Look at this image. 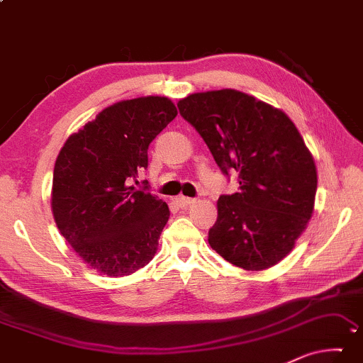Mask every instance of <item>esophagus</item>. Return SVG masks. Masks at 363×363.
<instances>
[{
  "label": "esophagus",
  "mask_w": 363,
  "mask_h": 363,
  "mask_svg": "<svg viewBox=\"0 0 363 363\" xmlns=\"http://www.w3.org/2000/svg\"><path fill=\"white\" fill-rule=\"evenodd\" d=\"M195 202V199H191V197H184V195H179V197H176V203L177 206H181V208H184V206L191 205Z\"/></svg>",
  "instance_id": "1"
}]
</instances>
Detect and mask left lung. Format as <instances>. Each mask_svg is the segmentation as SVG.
<instances>
[{"mask_svg":"<svg viewBox=\"0 0 363 363\" xmlns=\"http://www.w3.org/2000/svg\"><path fill=\"white\" fill-rule=\"evenodd\" d=\"M239 192L221 195L208 242L235 267L260 272L294 249L313 215L316 166L294 123L244 91L192 94L177 103Z\"/></svg>","mask_w":363,"mask_h":363,"instance_id":"left-lung-1","label":"left lung"}]
</instances>
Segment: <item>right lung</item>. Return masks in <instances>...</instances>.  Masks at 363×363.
<instances>
[{
  "instance_id": "right-lung-1",
  "label": "right lung",
  "mask_w": 363,
  "mask_h": 363,
  "mask_svg": "<svg viewBox=\"0 0 363 363\" xmlns=\"http://www.w3.org/2000/svg\"><path fill=\"white\" fill-rule=\"evenodd\" d=\"M176 116L166 96L118 101L69 135L57 155L51 189L56 226L96 272L128 276L157 254L169 208L137 177L148 166V145Z\"/></svg>"
}]
</instances>
